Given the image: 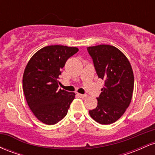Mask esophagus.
I'll list each match as a JSON object with an SVG mask.
<instances>
[{"instance_id": "34e87169", "label": "esophagus", "mask_w": 155, "mask_h": 155, "mask_svg": "<svg viewBox=\"0 0 155 155\" xmlns=\"http://www.w3.org/2000/svg\"><path fill=\"white\" fill-rule=\"evenodd\" d=\"M78 95H79L81 98H83V99L86 98V97H87V95H82V94H78Z\"/></svg>"}]
</instances>
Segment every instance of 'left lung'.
Wrapping results in <instances>:
<instances>
[{"label":"left lung","instance_id":"8db88e82","mask_svg":"<svg viewBox=\"0 0 155 155\" xmlns=\"http://www.w3.org/2000/svg\"><path fill=\"white\" fill-rule=\"evenodd\" d=\"M96 73L104 80L97 97V106L89 111L101 124H110L120 118L128 108L134 87V76L127 57L117 47L106 44L87 47Z\"/></svg>","mask_w":155,"mask_h":155}]
</instances>
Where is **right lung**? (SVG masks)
Segmentation results:
<instances>
[{
  "label": "right lung",
  "instance_id": "1",
  "mask_svg": "<svg viewBox=\"0 0 155 155\" xmlns=\"http://www.w3.org/2000/svg\"><path fill=\"white\" fill-rule=\"evenodd\" d=\"M76 47L51 45L39 49L28 61L22 77V89L35 117L46 124H54L67 114L76 94L58 90L59 76Z\"/></svg>",
  "mask_w": 155,
  "mask_h": 155
}]
</instances>
